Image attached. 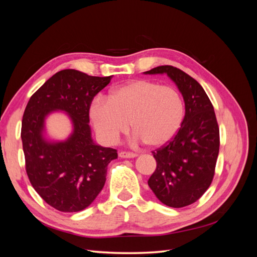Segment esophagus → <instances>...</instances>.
I'll use <instances>...</instances> for the list:
<instances>
[{"label":"esophagus","mask_w":257,"mask_h":257,"mask_svg":"<svg viewBox=\"0 0 257 257\" xmlns=\"http://www.w3.org/2000/svg\"><path fill=\"white\" fill-rule=\"evenodd\" d=\"M119 157L122 158V159H133V158H136L137 154L136 153H133V152H120L119 153Z\"/></svg>","instance_id":"obj_1"}]
</instances>
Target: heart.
I'll use <instances>...</instances> for the list:
<instances>
[{
	"label": "heart",
	"mask_w": 257,
	"mask_h": 257,
	"mask_svg": "<svg viewBox=\"0 0 257 257\" xmlns=\"http://www.w3.org/2000/svg\"><path fill=\"white\" fill-rule=\"evenodd\" d=\"M184 112V100L177 89L146 79L120 85L109 98L95 97L89 111L104 143H118L132 123L135 128L132 141L154 148L168 144L177 135Z\"/></svg>",
	"instance_id": "obj_1"
}]
</instances>
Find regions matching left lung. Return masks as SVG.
Masks as SVG:
<instances>
[{"label": "left lung", "instance_id": "1", "mask_svg": "<svg viewBox=\"0 0 257 257\" xmlns=\"http://www.w3.org/2000/svg\"><path fill=\"white\" fill-rule=\"evenodd\" d=\"M146 75L166 74L183 96L181 128L153 157L157 169L148 184L163 204L181 208L195 203L212 182L220 149V131L213 106L203 87L181 69L162 65Z\"/></svg>", "mask_w": 257, "mask_h": 257}]
</instances>
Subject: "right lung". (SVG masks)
<instances>
[{
    "instance_id": "right-lung-1",
    "label": "right lung",
    "mask_w": 257,
    "mask_h": 257,
    "mask_svg": "<svg viewBox=\"0 0 257 257\" xmlns=\"http://www.w3.org/2000/svg\"><path fill=\"white\" fill-rule=\"evenodd\" d=\"M111 78L63 69L26 107L21 139L27 174L38 195L59 211L89 207L104 188L108 164L118 158L115 149L94 143L89 125L92 100ZM57 111L66 113L72 123V133L64 141H53L45 132V119Z\"/></svg>"
}]
</instances>
